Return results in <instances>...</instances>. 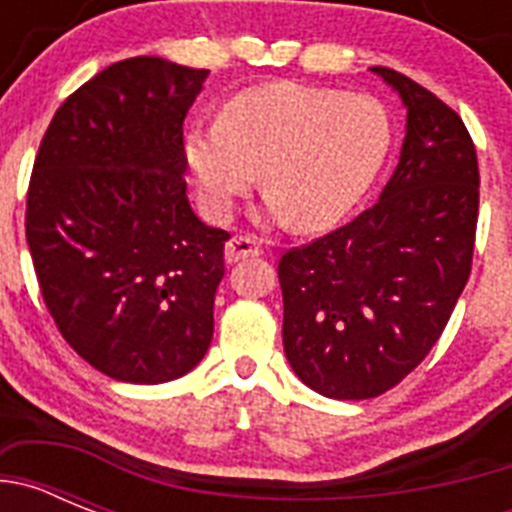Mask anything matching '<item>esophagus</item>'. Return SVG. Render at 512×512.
<instances>
[{
    "label": "esophagus",
    "mask_w": 512,
    "mask_h": 512,
    "mask_svg": "<svg viewBox=\"0 0 512 512\" xmlns=\"http://www.w3.org/2000/svg\"><path fill=\"white\" fill-rule=\"evenodd\" d=\"M261 246L259 241H253L251 235H233L225 246V259L228 264H235V261L251 259V256H259Z\"/></svg>",
    "instance_id": "esophagus-1"
}]
</instances>
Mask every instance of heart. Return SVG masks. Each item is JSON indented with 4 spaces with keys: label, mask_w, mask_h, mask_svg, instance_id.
Masks as SVG:
<instances>
[{
    "label": "heart",
    "mask_w": 512,
    "mask_h": 512,
    "mask_svg": "<svg viewBox=\"0 0 512 512\" xmlns=\"http://www.w3.org/2000/svg\"><path fill=\"white\" fill-rule=\"evenodd\" d=\"M390 140V117L377 99L271 81L233 94L217 122L189 130L187 164L215 217L233 210L261 169L271 215L323 230L372 187Z\"/></svg>",
    "instance_id": "1"
}]
</instances>
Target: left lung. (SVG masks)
I'll return each instance as SVG.
<instances>
[{"instance_id": "8db88e82", "label": "left lung", "mask_w": 512, "mask_h": 512, "mask_svg": "<svg viewBox=\"0 0 512 512\" xmlns=\"http://www.w3.org/2000/svg\"><path fill=\"white\" fill-rule=\"evenodd\" d=\"M408 107L400 164L369 210L279 259L284 354L333 400L379 397L413 372L472 271L477 148L436 94L374 66Z\"/></svg>"}]
</instances>
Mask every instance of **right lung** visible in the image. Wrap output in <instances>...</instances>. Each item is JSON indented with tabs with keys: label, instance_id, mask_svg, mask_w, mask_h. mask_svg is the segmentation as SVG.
Returning a JSON list of instances; mask_svg holds the SVG:
<instances>
[{
	"label": "right lung",
	"instance_id": "add662e5",
	"mask_svg": "<svg viewBox=\"0 0 512 512\" xmlns=\"http://www.w3.org/2000/svg\"><path fill=\"white\" fill-rule=\"evenodd\" d=\"M207 79L125 58L53 115L27 187L25 235L63 341L102 374L158 384L200 364L230 235L187 200L184 117Z\"/></svg>",
	"mask_w": 512,
	"mask_h": 512
}]
</instances>
